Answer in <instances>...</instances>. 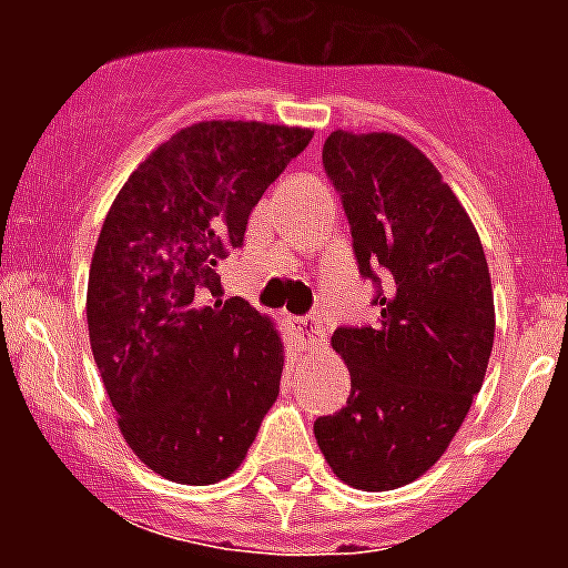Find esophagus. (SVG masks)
I'll list each match as a JSON object with an SVG mask.
<instances>
[{
	"label": "esophagus",
	"instance_id": "obj_1",
	"mask_svg": "<svg viewBox=\"0 0 568 568\" xmlns=\"http://www.w3.org/2000/svg\"><path fill=\"white\" fill-rule=\"evenodd\" d=\"M295 335L301 338V344L310 346V349H321L324 341H327V327L318 315H304V318H293Z\"/></svg>",
	"mask_w": 568,
	"mask_h": 568
}]
</instances>
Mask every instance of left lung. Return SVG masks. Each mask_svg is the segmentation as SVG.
<instances>
[{
  "mask_svg": "<svg viewBox=\"0 0 568 568\" xmlns=\"http://www.w3.org/2000/svg\"><path fill=\"white\" fill-rule=\"evenodd\" d=\"M324 168L361 275L378 270L384 290L375 327L333 333L353 393L313 433L335 478L389 491L438 464L480 393L495 344L489 264L458 195L404 135L333 130Z\"/></svg>",
  "mask_w": 568,
  "mask_h": 568,
  "instance_id": "8db88e82",
  "label": "left lung"
}]
</instances>
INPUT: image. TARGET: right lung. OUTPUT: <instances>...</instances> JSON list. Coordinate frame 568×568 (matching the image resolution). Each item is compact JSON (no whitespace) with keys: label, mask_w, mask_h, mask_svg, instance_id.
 Returning <instances> with one entry per match:
<instances>
[{"label":"right lung","mask_w":568,"mask_h":568,"mask_svg":"<svg viewBox=\"0 0 568 568\" xmlns=\"http://www.w3.org/2000/svg\"><path fill=\"white\" fill-rule=\"evenodd\" d=\"M310 128L195 122L162 142L110 204L88 275V333L122 438L187 486L230 478L278 398L270 315L222 298L219 264Z\"/></svg>","instance_id":"obj_1"}]
</instances>
